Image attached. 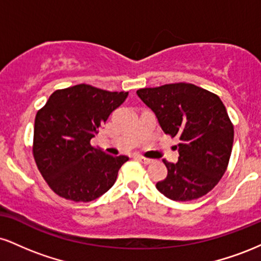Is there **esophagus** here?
Segmentation results:
<instances>
[{
	"label": "esophagus",
	"mask_w": 261,
	"mask_h": 261,
	"mask_svg": "<svg viewBox=\"0 0 261 261\" xmlns=\"http://www.w3.org/2000/svg\"><path fill=\"white\" fill-rule=\"evenodd\" d=\"M137 160H139L141 163H143V164H149V163H152V160H149V158H146V157H141V155H137Z\"/></svg>",
	"instance_id": "obj_1"
}]
</instances>
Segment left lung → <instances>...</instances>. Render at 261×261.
Returning a JSON list of instances; mask_svg holds the SVG:
<instances>
[{
  "instance_id": "1",
  "label": "left lung",
  "mask_w": 261,
  "mask_h": 261,
  "mask_svg": "<svg viewBox=\"0 0 261 261\" xmlns=\"http://www.w3.org/2000/svg\"><path fill=\"white\" fill-rule=\"evenodd\" d=\"M153 110L164 134L179 137L176 163L155 188L174 201H191L211 191L226 173L234 128L217 94L179 82L136 92Z\"/></svg>"
}]
</instances>
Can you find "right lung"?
I'll use <instances>...</instances> for the list:
<instances>
[{
	"instance_id": "obj_1",
	"label": "right lung",
	"mask_w": 261,
	"mask_h": 261,
	"mask_svg": "<svg viewBox=\"0 0 261 261\" xmlns=\"http://www.w3.org/2000/svg\"><path fill=\"white\" fill-rule=\"evenodd\" d=\"M89 85L58 89L38 110L33 155L50 189L74 202H89L107 193L126 155L93 147L91 139L127 98Z\"/></svg>"
}]
</instances>
